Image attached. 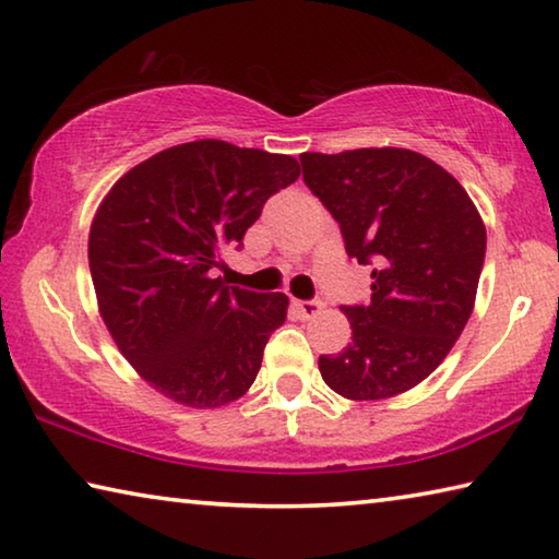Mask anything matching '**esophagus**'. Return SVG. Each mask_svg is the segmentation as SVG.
I'll use <instances>...</instances> for the list:
<instances>
[{"label":"esophagus","instance_id":"obj_1","mask_svg":"<svg viewBox=\"0 0 559 559\" xmlns=\"http://www.w3.org/2000/svg\"><path fill=\"white\" fill-rule=\"evenodd\" d=\"M293 306H296L298 316H300L302 320H308V318H313V316H318V313H320V308H323V300H320V298L296 300V302H293Z\"/></svg>","mask_w":559,"mask_h":559}]
</instances>
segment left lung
I'll list each match as a JSON object with an SVG mask.
<instances>
[{
	"label": "left lung",
	"mask_w": 559,
	"mask_h": 559,
	"mask_svg": "<svg viewBox=\"0 0 559 559\" xmlns=\"http://www.w3.org/2000/svg\"><path fill=\"white\" fill-rule=\"evenodd\" d=\"M302 182L372 266V296L343 306L353 343L320 355L347 400L402 394L437 370L466 328L486 259V226L447 169L402 147L302 153Z\"/></svg>",
	"instance_id": "left-lung-1"
}]
</instances>
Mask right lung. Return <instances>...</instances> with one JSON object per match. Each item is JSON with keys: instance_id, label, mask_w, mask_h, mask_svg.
<instances>
[{"instance_id": "right-lung-1", "label": "right lung", "mask_w": 559, "mask_h": 559, "mask_svg": "<svg viewBox=\"0 0 559 559\" xmlns=\"http://www.w3.org/2000/svg\"><path fill=\"white\" fill-rule=\"evenodd\" d=\"M298 175L290 155L197 140L132 167L98 206L88 263L100 316L169 400L214 409L257 380L288 298L226 286L210 271Z\"/></svg>"}]
</instances>
